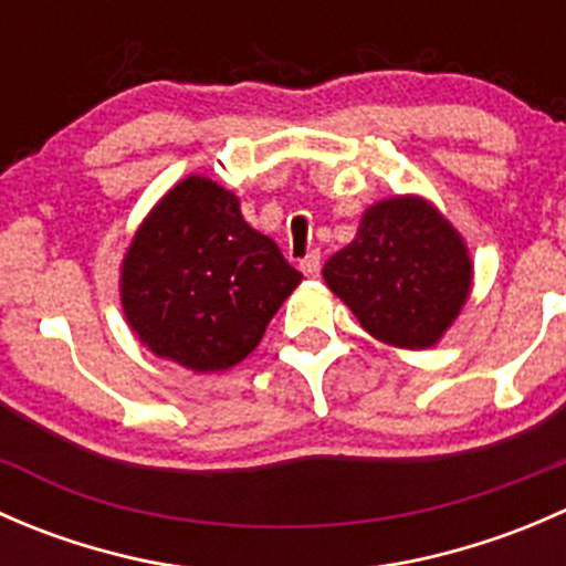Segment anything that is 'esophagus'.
Wrapping results in <instances>:
<instances>
[{
	"instance_id": "obj_1",
	"label": "esophagus",
	"mask_w": 566,
	"mask_h": 566,
	"mask_svg": "<svg viewBox=\"0 0 566 566\" xmlns=\"http://www.w3.org/2000/svg\"><path fill=\"white\" fill-rule=\"evenodd\" d=\"M301 271H304L310 279L317 276V273H319V251H312V254H306L304 260H301Z\"/></svg>"
}]
</instances>
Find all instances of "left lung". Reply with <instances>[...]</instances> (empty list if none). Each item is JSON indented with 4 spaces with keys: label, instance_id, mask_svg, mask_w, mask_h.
<instances>
[{
    "label": "left lung",
    "instance_id": "left-lung-1",
    "mask_svg": "<svg viewBox=\"0 0 566 566\" xmlns=\"http://www.w3.org/2000/svg\"><path fill=\"white\" fill-rule=\"evenodd\" d=\"M323 279L369 336L424 350L460 317L473 260L430 199L397 193L364 210L356 238L325 262Z\"/></svg>",
    "mask_w": 566,
    "mask_h": 566
}]
</instances>
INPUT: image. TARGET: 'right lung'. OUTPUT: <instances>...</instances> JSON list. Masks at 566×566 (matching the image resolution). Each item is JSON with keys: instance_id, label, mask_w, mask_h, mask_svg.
<instances>
[{"instance_id": "right-lung-1", "label": "right lung", "mask_w": 566, "mask_h": 566, "mask_svg": "<svg viewBox=\"0 0 566 566\" xmlns=\"http://www.w3.org/2000/svg\"><path fill=\"white\" fill-rule=\"evenodd\" d=\"M301 279L247 224L235 193L188 175L136 227L119 262V304L158 358L197 375L224 373L260 345Z\"/></svg>"}]
</instances>
